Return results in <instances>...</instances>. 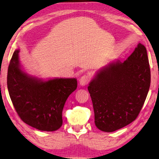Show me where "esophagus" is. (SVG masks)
Wrapping results in <instances>:
<instances>
[{
	"label": "esophagus",
	"instance_id": "obj_1",
	"mask_svg": "<svg viewBox=\"0 0 159 159\" xmlns=\"http://www.w3.org/2000/svg\"><path fill=\"white\" fill-rule=\"evenodd\" d=\"M90 81V77L88 75H84L80 78V84L82 86H86L89 84Z\"/></svg>",
	"mask_w": 159,
	"mask_h": 159
}]
</instances>
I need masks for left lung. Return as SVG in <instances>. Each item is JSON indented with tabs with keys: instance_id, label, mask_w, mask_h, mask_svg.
<instances>
[{
	"instance_id": "left-lung-1",
	"label": "left lung",
	"mask_w": 159,
	"mask_h": 159,
	"mask_svg": "<svg viewBox=\"0 0 159 159\" xmlns=\"http://www.w3.org/2000/svg\"><path fill=\"white\" fill-rule=\"evenodd\" d=\"M150 82L147 49L141 43L123 63L118 60L99 70L88 87L96 127L113 132L135 120Z\"/></svg>"
}]
</instances>
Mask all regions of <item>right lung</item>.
I'll return each instance as SVG.
<instances>
[{
	"label": "right lung",
	"instance_id": "right-lung-1",
	"mask_svg": "<svg viewBox=\"0 0 159 159\" xmlns=\"http://www.w3.org/2000/svg\"><path fill=\"white\" fill-rule=\"evenodd\" d=\"M16 49L7 70V84L16 112L24 123L43 131H54L62 126V111L68 96L76 89L75 78H55L44 81L22 70Z\"/></svg>",
	"mask_w": 159,
	"mask_h": 159
}]
</instances>
